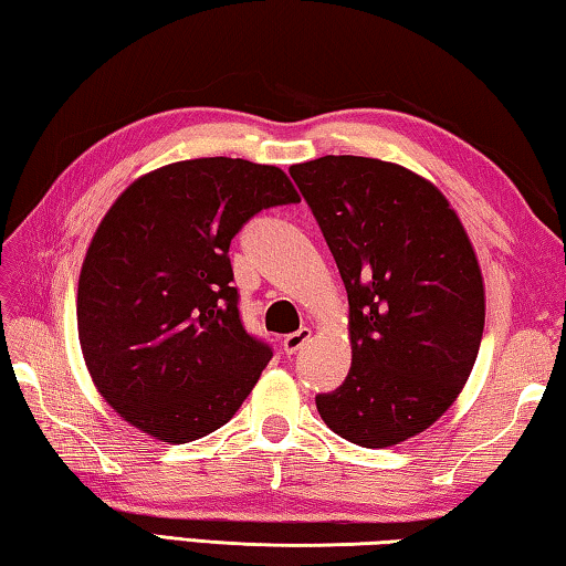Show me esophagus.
<instances>
[{"instance_id":"34e87169","label":"esophagus","mask_w":566,"mask_h":566,"mask_svg":"<svg viewBox=\"0 0 566 566\" xmlns=\"http://www.w3.org/2000/svg\"><path fill=\"white\" fill-rule=\"evenodd\" d=\"M308 340H311V331H308V328H301V331H295V333H291V335H285V338L281 340L283 353H285V355H295Z\"/></svg>"}]
</instances>
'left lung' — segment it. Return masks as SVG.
Returning a JSON list of instances; mask_svg holds the SVG:
<instances>
[{"mask_svg":"<svg viewBox=\"0 0 566 566\" xmlns=\"http://www.w3.org/2000/svg\"><path fill=\"white\" fill-rule=\"evenodd\" d=\"M348 291L353 363L315 398L360 448H392L442 418L478 360L484 283L448 198L400 164L323 156L291 166Z\"/></svg>","mask_w":566,"mask_h":566,"instance_id":"8db88e82","label":"left lung"}]
</instances>
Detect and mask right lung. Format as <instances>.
Returning <instances> with one entry per match:
<instances>
[{
  "label": "right lung",
  "mask_w": 566,
  "mask_h": 566,
  "mask_svg": "<svg viewBox=\"0 0 566 566\" xmlns=\"http://www.w3.org/2000/svg\"><path fill=\"white\" fill-rule=\"evenodd\" d=\"M298 201L277 166L213 156L144 174L108 208L76 325L96 390L128 424L181 444L241 408L273 353L243 328L228 248L258 211Z\"/></svg>",
  "instance_id": "1"
}]
</instances>
